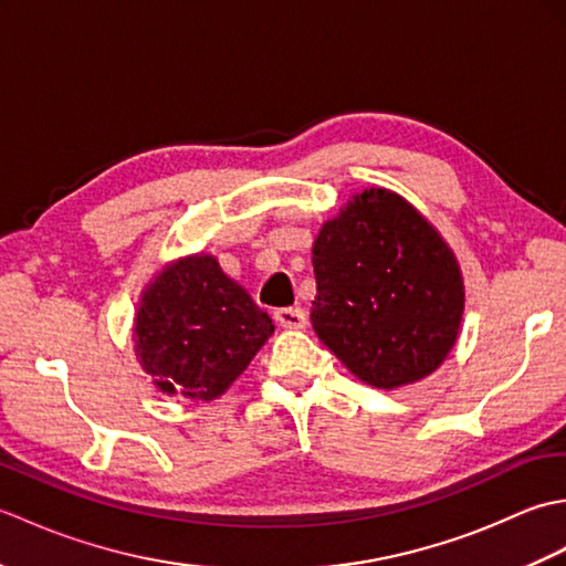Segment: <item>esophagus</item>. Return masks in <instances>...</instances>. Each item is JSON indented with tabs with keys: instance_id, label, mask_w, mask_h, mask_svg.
<instances>
[{
	"instance_id": "34e87169",
	"label": "esophagus",
	"mask_w": 566,
	"mask_h": 566,
	"mask_svg": "<svg viewBox=\"0 0 566 566\" xmlns=\"http://www.w3.org/2000/svg\"><path fill=\"white\" fill-rule=\"evenodd\" d=\"M274 321L280 323L282 328L298 331L306 326V314L302 308H280V311H274Z\"/></svg>"
}]
</instances>
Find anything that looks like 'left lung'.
Instances as JSON below:
<instances>
[{
	"instance_id": "1",
	"label": "left lung",
	"mask_w": 566,
	"mask_h": 566,
	"mask_svg": "<svg viewBox=\"0 0 566 566\" xmlns=\"http://www.w3.org/2000/svg\"><path fill=\"white\" fill-rule=\"evenodd\" d=\"M314 272V331L369 387L391 391L432 375L460 338V262L391 189L357 191L321 226Z\"/></svg>"
}]
</instances>
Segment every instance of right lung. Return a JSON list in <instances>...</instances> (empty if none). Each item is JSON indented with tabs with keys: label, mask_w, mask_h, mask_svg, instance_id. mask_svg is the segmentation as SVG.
I'll return each mask as SVG.
<instances>
[{
	"label": "right lung",
	"mask_w": 566,
	"mask_h": 566,
	"mask_svg": "<svg viewBox=\"0 0 566 566\" xmlns=\"http://www.w3.org/2000/svg\"><path fill=\"white\" fill-rule=\"evenodd\" d=\"M274 323L209 252L172 260L143 290L138 365L163 394L213 401L243 375Z\"/></svg>",
	"instance_id": "right-lung-1"
}]
</instances>
